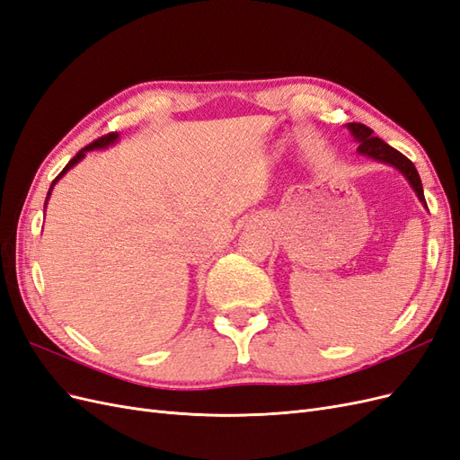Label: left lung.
<instances>
[{
    "label": "left lung",
    "mask_w": 460,
    "mask_h": 460,
    "mask_svg": "<svg viewBox=\"0 0 460 460\" xmlns=\"http://www.w3.org/2000/svg\"><path fill=\"white\" fill-rule=\"evenodd\" d=\"M347 130L351 132V136L355 137V142L358 144L357 151L360 153V155H367L374 161H380L384 164H389V166H394V169H397L402 176L407 178V182L414 190L416 198L420 199V203L424 207H428L426 199H424V190H422L419 171L414 169V164L405 155H402V153H399L392 146H387L384 140H380V137H376L372 134V130L368 127H365V124L349 122V124H347Z\"/></svg>",
    "instance_id": "1"
}]
</instances>
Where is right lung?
<instances>
[{
	"mask_svg": "<svg viewBox=\"0 0 460 460\" xmlns=\"http://www.w3.org/2000/svg\"><path fill=\"white\" fill-rule=\"evenodd\" d=\"M119 142V132H111V134H107V136H102L100 137V140H95L93 144H90V146H86L84 149H80L78 153H76V155L71 159V161H68L66 163V166H65V169L59 172V176L58 178H55L53 180V182H51V186H49V191H48V198H46V205H48V201H49V196H51V191H53V186L55 184H58L59 182V180L66 174V171H71L73 169V166L75 164H78L82 159H84L86 157V153L88 151H93V149H105V147H109V146H113V144H117Z\"/></svg>",
	"mask_w": 460,
	"mask_h": 460,
	"instance_id": "obj_1",
	"label": "right lung"
}]
</instances>
